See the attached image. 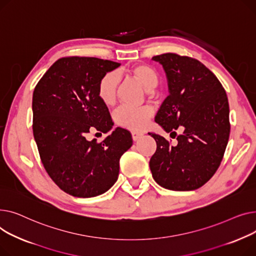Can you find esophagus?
<instances>
[{
    "mask_svg": "<svg viewBox=\"0 0 256 256\" xmlns=\"http://www.w3.org/2000/svg\"><path fill=\"white\" fill-rule=\"evenodd\" d=\"M131 135H132V138H133V140H138V138H140L142 136L144 133H142V132H140V131L132 130V131H131Z\"/></svg>",
    "mask_w": 256,
    "mask_h": 256,
    "instance_id": "34e87169",
    "label": "esophagus"
}]
</instances>
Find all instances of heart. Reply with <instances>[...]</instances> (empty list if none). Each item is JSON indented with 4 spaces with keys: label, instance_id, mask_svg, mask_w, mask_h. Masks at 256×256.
<instances>
[{
    "label": "heart",
    "instance_id": "obj_1",
    "mask_svg": "<svg viewBox=\"0 0 256 256\" xmlns=\"http://www.w3.org/2000/svg\"><path fill=\"white\" fill-rule=\"evenodd\" d=\"M122 73L138 80L148 93H151V90L158 82L157 71L148 64H134L123 70ZM118 84L120 78L114 71L104 73L100 78L97 86V95L106 106H112L116 103ZM153 114L154 110L150 105H144L140 108L121 106L114 112V120L116 125L123 128L140 130L148 125Z\"/></svg>",
    "mask_w": 256,
    "mask_h": 256
}]
</instances>
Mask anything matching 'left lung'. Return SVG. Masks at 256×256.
Instances as JSON below:
<instances>
[{
  "label": "left lung",
  "mask_w": 256,
  "mask_h": 256,
  "mask_svg": "<svg viewBox=\"0 0 256 256\" xmlns=\"http://www.w3.org/2000/svg\"><path fill=\"white\" fill-rule=\"evenodd\" d=\"M153 60L163 66L170 90L155 121L170 136H176L178 128L184 132L174 146L148 133L157 144L150 168L163 188L195 190L214 176L222 161L230 132L228 99L216 75L198 60L174 52Z\"/></svg>",
  "instance_id": "left-lung-1"
}]
</instances>
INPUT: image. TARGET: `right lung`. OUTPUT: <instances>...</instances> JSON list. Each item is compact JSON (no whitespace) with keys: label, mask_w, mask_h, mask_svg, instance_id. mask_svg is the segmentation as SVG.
<instances>
[{"label":"right lung","mask_w":256,"mask_h":256,"mask_svg":"<svg viewBox=\"0 0 256 256\" xmlns=\"http://www.w3.org/2000/svg\"><path fill=\"white\" fill-rule=\"evenodd\" d=\"M120 63L91 56L58 58L33 93V134L43 166L52 181L75 198L106 192L118 180L120 158L132 146L118 127L103 142L86 140L92 130L108 132L114 123L97 95L102 75Z\"/></svg>","instance_id":"right-lung-1"}]
</instances>
